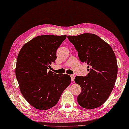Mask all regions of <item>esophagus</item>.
I'll return each mask as SVG.
<instances>
[{
  "instance_id": "34e87169",
  "label": "esophagus",
  "mask_w": 129,
  "mask_h": 129,
  "mask_svg": "<svg viewBox=\"0 0 129 129\" xmlns=\"http://www.w3.org/2000/svg\"><path fill=\"white\" fill-rule=\"evenodd\" d=\"M70 76H71V80L72 81H74V80H75V76L74 75H70Z\"/></svg>"
}]
</instances>
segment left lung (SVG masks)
I'll return each mask as SVG.
<instances>
[{"mask_svg":"<svg viewBox=\"0 0 129 129\" xmlns=\"http://www.w3.org/2000/svg\"><path fill=\"white\" fill-rule=\"evenodd\" d=\"M76 48L80 60L87 64L86 76L75 77L81 92L77 102L82 108L91 110L105 102L112 91L117 75V60L110 45L93 34L68 36Z\"/></svg>","mask_w":129,"mask_h":129,"instance_id":"obj_1","label":"left lung"}]
</instances>
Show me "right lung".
Masks as SVG:
<instances>
[{"label":"right lung","instance_id":"1","mask_svg":"<svg viewBox=\"0 0 129 129\" xmlns=\"http://www.w3.org/2000/svg\"><path fill=\"white\" fill-rule=\"evenodd\" d=\"M66 35L38 36L27 43L19 52L16 76L22 94L28 103L40 110L56 104L71 82L67 74L49 71L56 59V52Z\"/></svg>","mask_w":129,"mask_h":129}]
</instances>
